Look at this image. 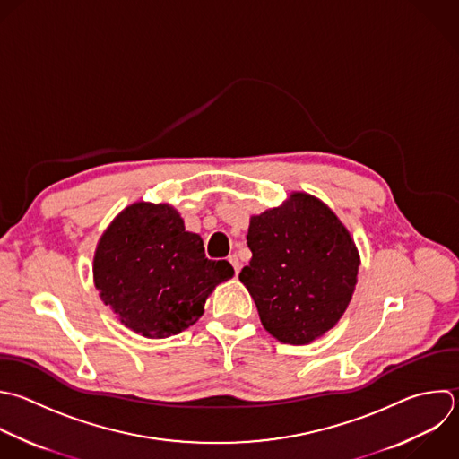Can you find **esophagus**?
I'll return each mask as SVG.
<instances>
[{
  "mask_svg": "<svg viewBox=\"0 0 459 459\" xmlns=\"http://www.w3.org/2000/svg\"><path fill=\"white\" fill-rule=\"evenodd\" d=\"M228 260H230V264L233 265L235 273L238 274V273H240V267H242V265H240V260H238V256H237V255H230V256H228Z\"/></svg>",
  "mask_w": 459,
  "mask_h": 459,
  "instance_id": "obj_1",
  "label": "esophagus"
}]
</instances>
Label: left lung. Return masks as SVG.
<instances>
[{"label":"left lung","mask_w":459,"mask_h":459,"mask_svg":"<svg viewBox=\"0 0 459 459\" xmlns=\"http://www.w3.org/2000/svg\"><path fill=\"white\" fill-rule=\"evenodd\" d=\"M247 246L253 256L238 278L273 337L308 344L337 325L351 301L360 256L321 199L292 192L283 204L253 215Z\"/></svg>","instance_id":"obj_1"}]
</instances>
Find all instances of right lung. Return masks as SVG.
Returning <instances> with one entry per match:
<instances>
[{
	"label": "right lung",
	"mask_w": 459,
	"mask_h": 459,
	"mask_svg": "<svg viewBox=\"0 0 459 459\" xmlns=\"http://www.w3.org/2000/svg\"><path fill=\"white\" fill-rule=\"evenodd\" d=\"M226 260H208L203 238L185 230L167 203L138 201L124 208L100 237L93 281L122 325L163 339L192 326L213 289L233 278Z\"/></svg>",
	"instance_id": "add662e5"
}]
</instances>
